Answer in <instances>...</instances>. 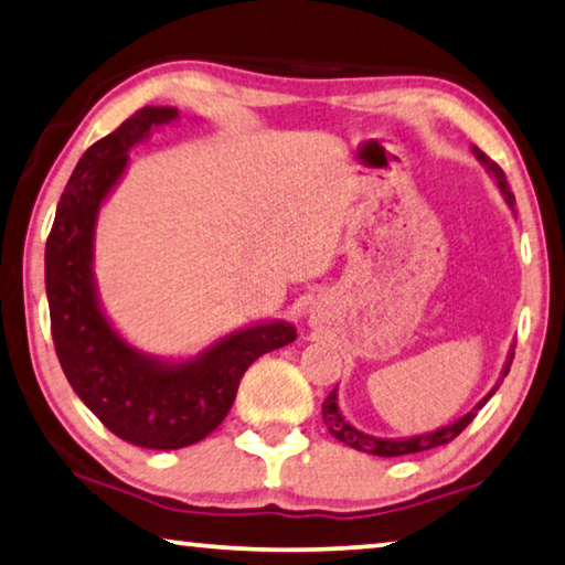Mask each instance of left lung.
Segmentation results:
<instances>
[{"instance_id": "obj_1", "label": "left lung", "mask_w": 565, "mask_h": 565, "mask_svg": "<svg viewBox=\"0 0 565 565\" xmlns=\"http://www.w3.org/2000/svg\"><path fill=\"white\" fill-rule=\"evenodd\" d=\"M472 153H475V159L482 163L484 171H488L490 177L494 179V184H498L502 196H505L508 206H510V210H513V206H515V196H513V192H510L505 173H502V169L498 167V163L490 161L488 156H484L480 149H477V146H472ZM513 212H515V210H513ZM513 353H515V345H510L508 361H505V366H502V373H500L498 384H494V386L490 388V392L484 394V396L480 398V402H477V404L472 406L470 412H467L465 416H459V419H455L452 424H447V427H439V429L424 431V434H414V437H394V439H388V437H373V434H366V431L355 429L353 424H351L349 419H345L343 412H341V406H338V386L333 388L331 394H328V398L323 402V422H326L328 431H331L338 441H343V445L359 449V452H369V455H376V457H402V455H414V452H424V449L441 447V445H447V441H452V439L457 437V434H462V429L475 419L477 412H480L482 406L490 402V396H492L494 392H498L500 384H502V379L508 376L510 363H513Z\"/></svg>"}]
</instances>
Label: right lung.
Returning <instances> with one entry per match:
<instances>
[{"label":"right lung","mask_w":565,"mask_h":565,"mask_svg":"<svg viewBox=\"0 0 565 565\" xmlns=\"http://www.w3.org/2000/svg\"><path fill=\"white\" fill-rule=\"evenodd\" d=\"M171 106H146L77 161L45 247V290L52 341L73 392L116 434L146 449H181L202 441L232 409L245 371L263 353L292 343V323L232 331L192 359L138 351L103 312L95 285L98 212L128 169V151L153 128L177 124Z\"/></svg>","instance_id":"1"}]
</instances>
